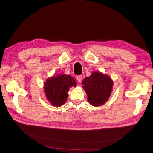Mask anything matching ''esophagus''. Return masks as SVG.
Segmentation results:
<instances>
[{"instance_id": "esophagus-1", "label": "esophagus", "mask_w": 153, "mask_h": 153, "mask_svg": "<svg viewBox=\"0 0 153 153\" xmlns=\"http://www.w3.org/2000/svg\"><path fill=\"white\" fill-rule=\"evenodd\" d=\"M76 80H78V82H80L82 80V78H83V76H82V75H77L76 76Z\"/></svg>"}]
</instances>
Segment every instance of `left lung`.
<instances>
[{
    "instance_id": "obj_1",
    "label": "left lung",
    "mask_w": 153,
    "mask_h": 153,
    "mask_svg": "<svg viewBox=\"0 0 153 153\" xmlns=\"http://www.w3.org/2000/svg\"><path fill=\"white\" fill-rule=\"evenodd\" d=\"M88 96V101L94 106L103 105L108 100L112 90L111 78L100 72H94L82 82Z\"/></svg>"
}]
</instances>
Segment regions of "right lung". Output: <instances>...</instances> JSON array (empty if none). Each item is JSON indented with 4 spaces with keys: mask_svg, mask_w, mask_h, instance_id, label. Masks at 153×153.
Returning <instances> with one entry per match:
<instances>
[{
    "mask_svg": "<svg viewBox=\"0 0 153 153\" xmlns=\"http://www.w3.org/2000/svg\"><path fill=\"white\" fill-rule=\"evenodd\" d=\"M75 78L70 75L62 74L48 79L45 84V92L52 105L60 106L66 103L67 92L71 86H76Z\"/></svg>",
    "mask_w": 153,
    "mask_h": 153,
    "instance_id": "right-lung-1",
    "label": "right lung"
}]
</instances>
